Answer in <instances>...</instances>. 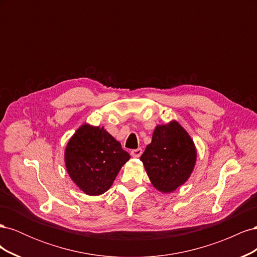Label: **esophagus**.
Here are the masks:
<instances>
[{"label":"esophagus","mask_w":257,"mask_h":257,"mask_svg":"<svg viewBox=\"0 0 257 257\" xmlns=\"http://www.w3.org/2000/svg\"><path fill=\"white\" fill-rule=\"evenodd\" d=\"M143 153V149L141 148H138V149H134V150H131V155L133 158H139Z\"/></svg>","instance_id":"34e87169"}]
</instances>
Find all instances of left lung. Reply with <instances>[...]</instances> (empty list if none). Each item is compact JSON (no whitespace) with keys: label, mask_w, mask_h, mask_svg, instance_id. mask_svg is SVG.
<instances>
[{"label":"left lung","mask_w":257,"mask_h":257,"mask_svg":"<svg viewBox=\"0 0 257 257\" xmlns=\"http://www.w3.org/2000/svg\"><path fill=\"white\" fill-rule=\"evenodd\" d=\"M141 160L154 188L169 193L191 176L196 150L186 131L173 121L155 127L152 142L147 146Z\"/></svg>","instance_id":"1"}]
</instances>
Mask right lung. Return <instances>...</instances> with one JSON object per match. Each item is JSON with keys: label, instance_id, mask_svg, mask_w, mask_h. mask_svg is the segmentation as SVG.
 <instances>
[{"label": "right lung", "instance_id": "right-lung-1", "mask_svg": "<svg viewBox=\"0 0 257 257\" xmlns=\"http://www.w3.org/2000/svg\"><path fill=\"white\" fill-rule=\"evenodd\" d=\"M130 158L104 127L87 124L77 130L65 150L67 173L88 195H100L109 189Z\"/></svg>", "mask_w": 257, "mask_h": 257}]
</instances>
